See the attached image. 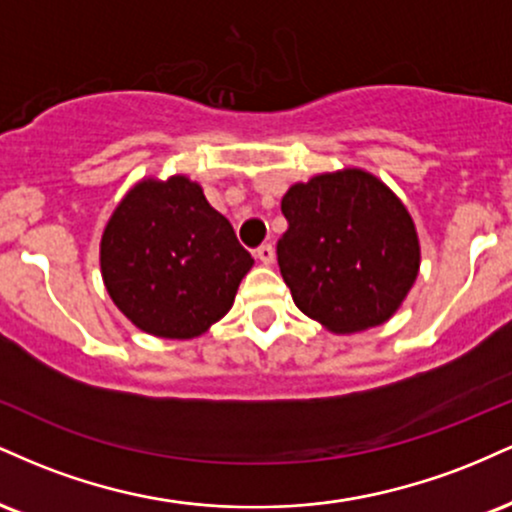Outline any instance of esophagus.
Listing matches in <instances>:
<instances>
[{
    "instance_id": "esophagus-1",
    "label": "esophagus",
    "mask_w": 512,
    "mask_h": 512,
    "mask_svg": "<svg viewBox=\"0 0 512 512\" xmlns=\"http://www.w3.org/2000/svg\"><path fill=\"white\" fill-rule=\"evenodd\" d=\"M255 257L262 264H274V248L269 243L267 245H260V248L255 250Z\"/></svg>"
}]
</instances>
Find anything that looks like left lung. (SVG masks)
I'll list each match as a JSON object with an SVG mask.
<instances>
[{
    "label": "left lung",
    "instance_id": "1",
    "mask_svg": "<svg viewBox=\"0 0 512 512\" xmlns=\"http://www.w3.org/2000/svg\"><path fill=\"white\" fill-rule=\"evenodd\" d=\"M289 228L276 245L298 310L334 334L378 327L419 276L414 219L383 180L342 168L296 182L281 197Z\"/></svg>",
    "mask_w": 512,
    "mask_h": 512
}]
</instances>
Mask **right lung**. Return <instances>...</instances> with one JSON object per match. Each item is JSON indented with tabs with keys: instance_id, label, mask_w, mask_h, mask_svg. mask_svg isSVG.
<instances>
[{
	"instance_id": "right-lung-1",
	"label": "right lung",
	"mask_w": 512,
	"mask_h": 512,
	"mask_svg": "<svg viewBox=\"0 0 512 512\" xmlns=\"http://www.w3.org/2000/svg\"><path fill=\"white\" fill-rule=\"evenodd\" d=\"M255 260L187 175L142 178L103 228L101 274L134 327L195 339L231 310Z\"/></svg>"
}]
</instances>
